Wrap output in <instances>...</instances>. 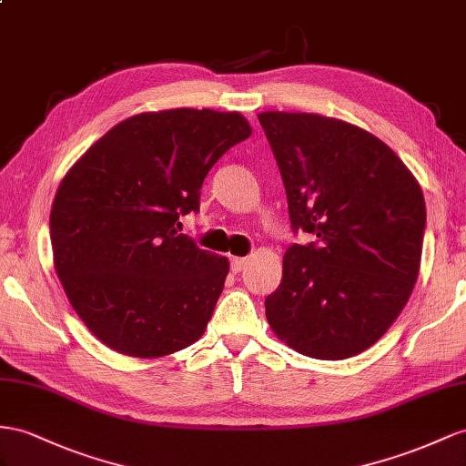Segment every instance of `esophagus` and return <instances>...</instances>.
Instances as JSON below:
<instances>
[{
	"instance_id": "34e87169",
	"label": "esophagus",
	"mask_w": 466,
	"mask_h": 466,
	"mask_svg": "<svg viewBox=\"0 0 466 466\" xmlns=\"http://www.w3.org/2000/svg\"><path fill=\"white\" fill-rule=\"evenodd\" d=\"M248 266V258H232L230 259V268L234 273H240Z\"/></svg>"
}]
</instances>
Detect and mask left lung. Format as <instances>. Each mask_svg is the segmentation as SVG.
Instances as JSON below:
<instances>
[{"label": "left lung", "mask_w": 466, "mask_h": 466, "mask_svg": "<svg viewBox=\"0 0 466 466\" xmlns=\"http://www.w3.org/2000/svg\"><path fill=\"white\" fill-rule=\"evenodd\" d=\"M288 193L291 230L268 295L273 332L305 356L342 360L381 339L408 303L425 234L420 183L384 141L319 114H258Z\"/></svg>", "instance_id": "obj_1"}]
</instances>
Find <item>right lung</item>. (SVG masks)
I'll use <instances>...</instances> for the list:
<instances>
[{
  "mask_svg": "<svg viewBox=\"0 0 466 466\" xmlns=\"http://www.w3.org/2000/svg\"><path fill=\"white\" fill-rule=\"evenodd\" d=\"M252 136L238 112L178 108L124 119L66 173L51 210L55 269L106 347L137 358L198 340L228 259L178 234L222 155Z\"/></svg>",
  "mask_w": 466,
  "mask_h": 466,
  "instance_id": "right-lung-1",
  "label": "right lung"
}]
</instances>
